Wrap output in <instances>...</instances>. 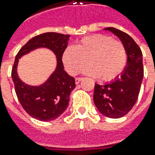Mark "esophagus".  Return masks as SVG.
<instances>
[{
  "mask_svg": "<svg viewBox=\"0 0 155 155\" xmlns=\"http://www.w3.org/2000/svg\"><path fill=\"white\" fill-rule=\"evenodd\" d=\"M83 78H77L76 79H75V83H76V84H78L79 83H80V81L82 80Z\"/></svg>",
  "mask_w": 155,
  "mask_h": 155,
  "instance_id": "1",
  "label": "esophagus"
}]
</instances>
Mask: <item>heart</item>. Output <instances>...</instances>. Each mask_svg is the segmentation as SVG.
<instances>
[{
  "mask_svg": "<svg viewBox=\"0 0 155 155\" xmlns=\"http://www.w3.org/2000/svg\"><path fill=\"white\" fill-rule=\"evenodd\" d=\"M63 64L70 74L76 75L87 63L84 74L102 80L111 81L119 77L127 65V51L121 42L104 34H95L70 45L63 52Z\"/></svg>",
  "mask_w": 155,
  "mask_h": 155,
  "instance_id": "1",
  "label": "heart"
}]
</instances>
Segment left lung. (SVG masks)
I'll return each mask as SVG.
<instances>
[{
	"instance_id": "obj_1",
	"label": "left lung",
	"mask_w": 155,
	"mask_h": 155,
	"mask_svg": "<svg viewBox=\"0 0 155 155\" xmlns=\"http://www.w3.org/2000/svg\"><path fill=\"white\" fill-rule=\"evenodd\" d=\"M117 36L124 45L128 61L119 77L104 84H95L94 104L98 111L110 118H120L128 113L137 101L143 79L142 52L128 33L114 27L104 28Z\"/></svg>"
}]
</instances>
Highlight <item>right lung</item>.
<instances>
[{
    "label": "right lung",
    "instance_id": "right-lung-1",
    "mask_svg": "<svg viewBox=\"0 0 155 155\" xmlns=\"http://www.w3.org/2000/svg\"><path fill=\"white\" fill-rule=\"evenodd\" d=\"M70 35L45 33L31 39L22 46L15 57L12 69V79L15 92L21 106L28 115L42 122L57 119L65 111L70 102V94L76 87L73 77L64 70L63 52L68 45ZM39 48L51 51L56 56V68L50 77L39 86H29L18 75V59Z\"/></svg>",
    "mask_w": 155,
    "mask_h": 155
}]
</instances>
